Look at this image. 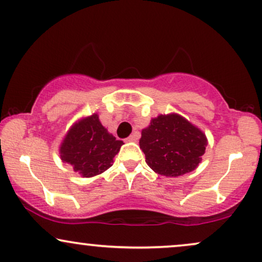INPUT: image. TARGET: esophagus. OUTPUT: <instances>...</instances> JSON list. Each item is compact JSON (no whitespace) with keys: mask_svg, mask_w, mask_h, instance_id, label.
<instances>
[{"mask_svg":"<svg viewBox=\"0 0 262 262\" xmlns=\"http://www.w3.org/2000/svg\"><path fill=\"white\" fill-rule=\"evenodd\" d=\"M138 139V134H132L130 137H128L127 139H125V141H137Z\"/></svg>","mask_w":262,"mask_h":262,"instance_id":"1","label":"esophagus"}]
</instances>
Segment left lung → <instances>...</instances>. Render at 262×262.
<instances>
[{"label": "left lung", "instance_id": "8db88e82", "mask_svg": "<svg viewBox=\"0 0 262 262\" xmlns=\"http://www.w3.org/2000/svg\"><path fill=\"white\" fill-rule=\"evenodd\" d=\"M140 149L152 171L179 177L194 171L207 146L206 135L184 117L171 113L152 118L141 130Z\"/></svg>", "mask_w": 262, "mask_h": 262}]
</instances>
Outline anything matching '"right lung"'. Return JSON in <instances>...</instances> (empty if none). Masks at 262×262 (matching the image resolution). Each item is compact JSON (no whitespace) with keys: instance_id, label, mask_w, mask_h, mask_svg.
I'll return each mask as SVG.
<instances>
[{"instance_id":"add662e5","label":"right lung","mask_w":262,"mask_h":262,"mask_svg":"<svg viewBox=\"0 0 262 262\" xmlns=\"http://www.w3.org/2000/svg\"><path fill=\"white\" fill-rule=\"evenodd\" d=\"M123 145L101 124L96 113L80 119L63 139L59 155L83 177H94L108 169Z\"/></svg>"}]
</instances>
